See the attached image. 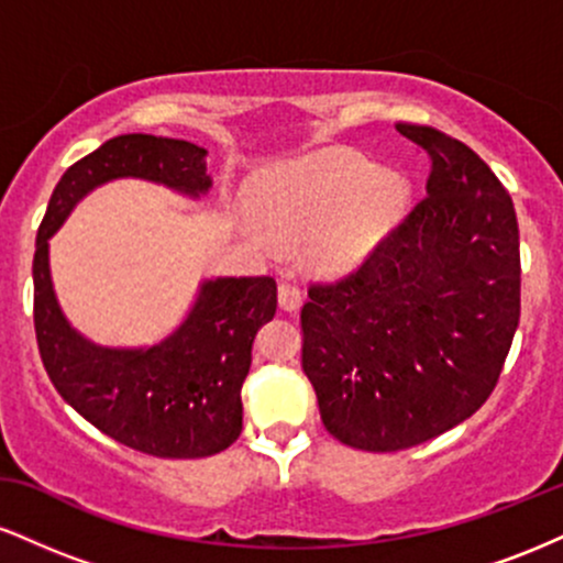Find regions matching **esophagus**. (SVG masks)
<instances>
[{
  "label": "esophagus",
  "mask_w": 563,
  "mask_h": 563,
  "mask_svg": "<svg viewBox=\"0 0 563 563\" xmlns=\"http://www.w3.org/2000/svg\"><path fill=\"white\" fill-rule=\"evenodd\" d=\"M277 299H280L283 309L294 312V309H299V303H301V290H299V286H296V283L283 280L280 286H277Z\"/></svg>",
  "instance_id": "obj_1"
}]
</instances>
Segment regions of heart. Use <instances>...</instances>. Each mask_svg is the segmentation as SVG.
I'll return each mask as SVG.
<instances>
[{
  "label": "heart",
  "mask_w": 563,
  "mask_h": 563,
  "mask_svg": "<svg viewBox=\"0 0 563 563\" xmlns=\"http://www.w3.org/2000/svg\"><path fill=\"white\" fill-rule=\"evenodd\" d=\"M407 183L378 174L371 161L333 153L283 166L254 187L256 219L243 232L256 245L309 243V260L322 273H346L402 214Z\"/></svg>",
  "instance_id": "obj_1"
}]
</instances>
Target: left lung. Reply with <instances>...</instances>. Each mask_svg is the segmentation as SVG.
I'll return each instance as SVG.
<instances>
[{"instance_id": "obj_1", "label": "left lung", "mask_w": 563, "mask_h": 563, "mask_svg": "<svg viewBox=\"0 0 563 563\" xmlns=\"http://www.w3.org/2000/svg\"><path fill=\"white\" fill-rule=\"evenodd\" d=\"M397 132L429 156L426 196L363 264L309 283L301 367L328 434L394 452L487 402L521 314L514 200L484 161L434 126Z\"/></svg>"}]
</instances>
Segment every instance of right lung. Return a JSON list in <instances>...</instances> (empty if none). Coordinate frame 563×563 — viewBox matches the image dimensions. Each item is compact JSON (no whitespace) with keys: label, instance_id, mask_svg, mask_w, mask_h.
I'll list each match as a JSON object with an SVG mask.
<instances>
[{"label":"right lung","instance_id":"obj_1","mask_svg":"<svg viewBox=\"0 0 563 563\" xmlns=\"http://www.w3.org/2000/svg\"><path fill=\"white\" fill-rule=\"evenodd\" d=\"M115 177L151 179L187 196L211 187L203 147L153 134H121L68 166L36 235L34 331L44 371L79 416L126 448L156 457L214 455L241 437V389L254 335L275 318V277L203 283L192 312L158 346L89 344L57 307L47 241L79 198Z\"/></svg>","mask_w":563,"mask_h":563}]
</instances>
